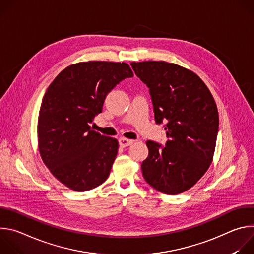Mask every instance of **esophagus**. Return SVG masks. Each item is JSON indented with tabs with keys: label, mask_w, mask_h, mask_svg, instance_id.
<instances>
[{
	"label": "esophagus",
	"mask_w": 254,
	"mask_h": 254,
	"mask_svg": "<svg viewBox=\"0 0 254 254\" xmlns=\"http://www.w3.org/2000/svg\"><path fill=\"white\" fill-rule=\"evenodd\" d=\"M133 140L132 139H128V138H126V137H122L120 139V146L123 147V148H126V147H128L130 146V144H132Z\"/></svg>",
	"instance_id": "obj_1"
}]
</instances>
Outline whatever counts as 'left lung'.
I'll list each match as a JSON object with an SVG mask.
<instances>
[{"instance_id": "left-lung-1", "label": "left lung", "mask_w": 254, "mask_h": 254, "mask_svg": "<svg viewBox=\"0 0 254 254\" xmlns=\"http://www.w3.org/2000/svg\"><path fill=\"white\" fill-rule=\"evenodd\" d=\"M150 88L157 124L167 123L166 147L148 140L141 164L144 180L156 190L177 195L192 188L209 169L219 117L204 81L193 71L166 61L130 63Z\"/></svg>"}]
</instances>
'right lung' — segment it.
Listing matches in <instances>:
<instances>
[{
    "label": "right lung",
    "instance_id": "right-lung-1",
    "mask_svg": "<svg viewBox=\"0 0 254 254\" xmlns=\"http://www.w3.org/2000/svg\"><path fill=\"white\" fill-rule=\"evenodd\" d=\"M127 63L85 61L63 69L46 90L38 117V149L51 174L69 189L84 192L102 184L119 151L115 137L90 124L120 81L132 77Z\"/></svg>",
    "mask_w": 254,
    "mask_h": 254
}]
</instances>
